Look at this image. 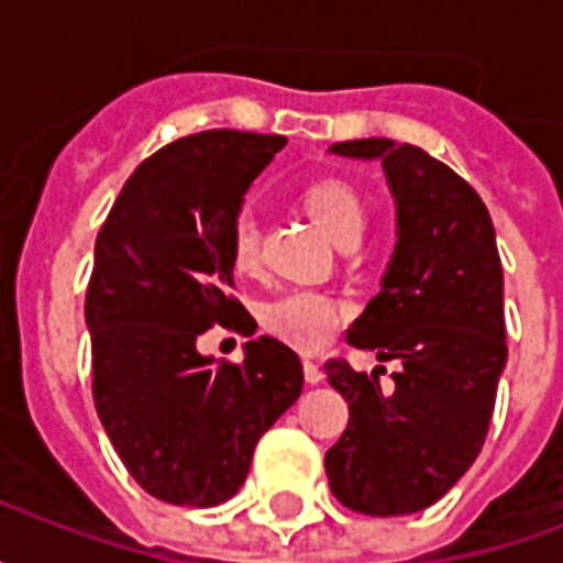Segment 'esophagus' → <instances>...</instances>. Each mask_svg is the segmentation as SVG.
Segmentation results:
<instances>
[{"instance_id": "34e87169", "label": "esophagus", "mask_w": 563, "mask_h": 563, "mask_svg": "<svg viewBox=\"0 0 563 563\" xmlns=\"http://www.w3.org/2000/svg\"><path fill=\"white\" fill-rule=\"evenodd\" d=\"M305 379H307V383H313V386L325 379V374H322V367H319L317 362H313V358H305Z\"/></svg>"}]
</instances>
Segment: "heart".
<instances>
[{"label":"heart","instance_id":"b5f03b06","mask_svg":"<svg viewBox=\"0 0 563 563\" xmlns=\"http://www.w3.org/2000/svg\"><path fill=\"white\" fill-rule=\"evenodd\" d=\"M307 213L329 232L331 241L346 244L358 241L365 232L367 210L362 196L341 177H319L301 192ZM229 253L238 271H253L258 265V220L253 210H238L229 232ZM346 319V307L325 292L292 289L262 307V322L271 334L292 343L295 350L317 353L338 334Z\"/></svg>","mask_w":563,"mask_h":563}]
</instances>
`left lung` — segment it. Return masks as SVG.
<instances>
[{"mask_svg":"<svg viewBox=\"0 0 563 563\" xmlns=\"http://www.w3.org/2000/svg\"><path fill=\"white\" fill-rule=\"evenodd\" d=\"M329 153L377 159L395 198V253L346 341L379 362L398 358L401 371L383 391V367L362 374L346 362L325 365L350 404L325 473L343 507L410 516L459 483L488 434L507 365L495 225L473 186L422 147L358 139Z\"/></svg>","mask_w":563,"mask_h":563,"instance_id":"1","label":"left lung"}]
</instances>
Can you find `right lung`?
Instances as JSON below:
<instances>
[{
    "instance_id": "obj_1",
    "label": "right lung",
    "mask_w": 563,
    "mask_h": 563,
    "mask_svg": "<svg viewBox=\"0 0 563 563\" xmlns=\"http://www.w3.org/2000/svg\"><path fill=\"white\" fill-rule=\"evenodd\" d=\"M283 147V135L234 129L172 141L135 168L96 238L84 307L92 401L126 471L165 504L229 500L305 386L298 355L268 334L246 341L238 365L196 350L217 322L256 331L229 295V232Z\"/></svg>"
}]
</instances>
